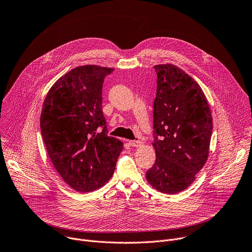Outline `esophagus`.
<instances>
[{
	"label": "esophagus",
	"mask_w": 252,
	"mask_h": 252,
	"mask_svg": "<svg viewBox=\"0 0 252 252\" xmlns=\"http://www.w3.org/2000/svg\"><path fill=\"white\" fill-rule=\"evenodd\" d=\"M129 146L133 147V148H139L142 146V141L140 140H129Z\"/></svg>",
	"instance_id": "esophagus-1"
}]
</instances>
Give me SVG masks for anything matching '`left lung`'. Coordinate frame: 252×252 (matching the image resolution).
I'll return each instance as SVG.
<instances>
[{
    "label": "left lung",
    "mask_w": 252,
    "mask_h": 252,
    "mask_svg": "<svg viewBox=\"0 0 252 252\" xmlns=\"http://www.w3.org/2000/svg\"><path fill=\"white\" fill-rule=\"evenodd\" d=\"M158 75L154 102V166L148 183L174 194L187 189L205 164L212 133V117L199 85L172 63L155 65Z\"/></svg>",
    "instance_id": "8db88e82"
}]
</instances>
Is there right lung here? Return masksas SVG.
<instances>
[{
  "instance_id": "add662e5",
  "label": "right lung",
  "mask_w": 252,
  "mask_h": 252,
  "mask_svg": "<svg viewBox=\"0 0 252 252\" xmlns=\"http://www.w3.org/2000/svg\"><path fill=\"white\" fill-rule=\"evenodd\" d=\"M113 70L95 64L70 69L53 85L43 103L41 131L49 157L68 187L79 192L109 182L124 148L106 134L102 114V84Z\"/></svg>"
}]
</instances>
